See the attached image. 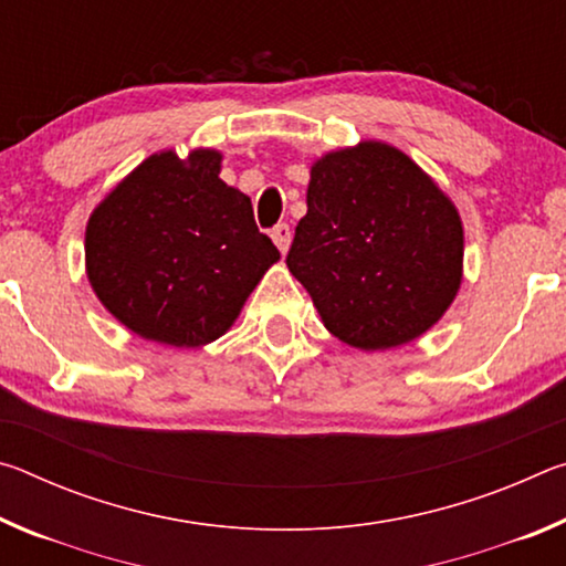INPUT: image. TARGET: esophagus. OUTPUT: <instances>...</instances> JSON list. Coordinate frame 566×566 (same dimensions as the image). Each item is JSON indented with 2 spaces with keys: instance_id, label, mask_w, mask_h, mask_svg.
<instances>
[{
  "instance_id": "obj_1",
  "label": "esophagus",
  "mask_w": 566,
  "mask_h": 566,
  "mask_svg": "<svg viewBox=\"0 0 566 566\" xmlns=\"http://www.w3.org/2000/svg\"><path fill=\"white\" fill-rule=\"evenodd\" d=\"M272 239H274L276 249H280L282 254H286V249H290V244H292V229H290V224H276L272 229Z\"/></svg>"
}]
</instances>
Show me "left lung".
I'll return each instance as SVG.
<instances>
[{"instance_id": "8db88e82", "label": "left lung", "mask_w": 566, "mask_h": 566, "mask_svg": "<svg viewBox=\"0 0 566 566\" xmlns=\"http://www.w3.org/2000/svg\"><path fill=\"white\" fill-rule=\"evenodd\" d=\"M286 266L339 342L401 347L432 329L462 286V217L415 159L364 139L312 161Z\"/></svg>"}]
</instances>
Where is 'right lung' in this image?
Masks as SVG:
<instances>
[{"mask_svg": "<svg viewBox=\"0 0 566 566\" xmlns=\"http://www.w3.org/2000/svg\"><path fill=\"white\" fill-rule=\"evenodd\" d=\"M222 151H157L90 214L84 266L97 300L137 337L191 349L222 337L280 249L252 202L219 179Z\"/></svg>", "mask_w": 566, "mask_h": 566, "instance_id": "1", "label": "right lung"}]
</instances>
